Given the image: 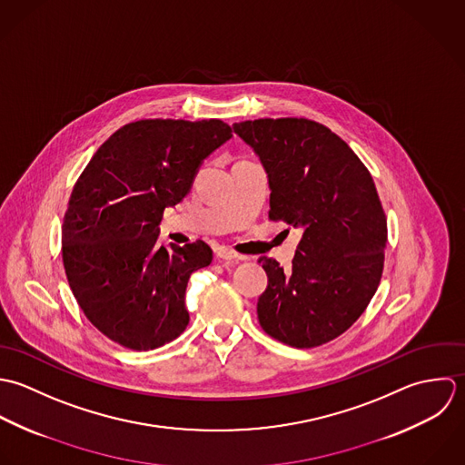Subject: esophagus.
Segmentation results:
<instances>
[{
    "label": "esophagus",
    "mask_w": 465,
    "mask_h": 465,
    "mask_svg": "<svg viewBox=\"0 0 465 465\" xmlns=\"http://www.w3.org/2000/svg\"><path fill=\"white\" fill-rule=\"evenodd\" d=\"M217 257H219L221 261H241V259H242L239 253H235L233 250L224 248V246L217 248Z\"/></svg>",
    "instance_id": "1"
}]
</instances>
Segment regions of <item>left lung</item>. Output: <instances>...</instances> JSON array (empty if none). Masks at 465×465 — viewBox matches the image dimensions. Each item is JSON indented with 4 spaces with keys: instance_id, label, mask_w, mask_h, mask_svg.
Listing matches in <instances>:
<instances>
[{
    "instance_id": "obj_1",
    "label": "left lung",
    "mask_w": 465,
    "mask_h": 465,
    "mask_svg": "<svg viewBox=\"0 0 465 465\" xmlns=\"http://www.w3.org/2000/svg\"><path fill=\"white\" fill-rule=\"evenodd\" d=\"M233 131L268 173L270 219L302 233L291 270L259 259L268 273L261 327L289 347H320L363 314L381 282L388 232L371 173L314 120L259 118Z\"/></svg>"
}]
</instances>
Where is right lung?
Returning <instances> with one entry per match:
<instances>
[{
  "instance_id": "right-lung-1",
  "label": "right lung",
  "mask_w": 465,
  "mask_h": 465,
  "mask_svg": "<svg viewBox=\"0 0 465 465\" xmlns=\"http://www.w3.org/2000/svg\"><path fill=\"white\" fill-rule=\"evenodd\" d=\"M230 138L217 118L131 122L98 147L74 186L63 223L66 277L86 318L114 343L153 351L185 331L186 283L212 262V250L203 241L158 246V226Z\"/></svg>"
}]
</instances>
